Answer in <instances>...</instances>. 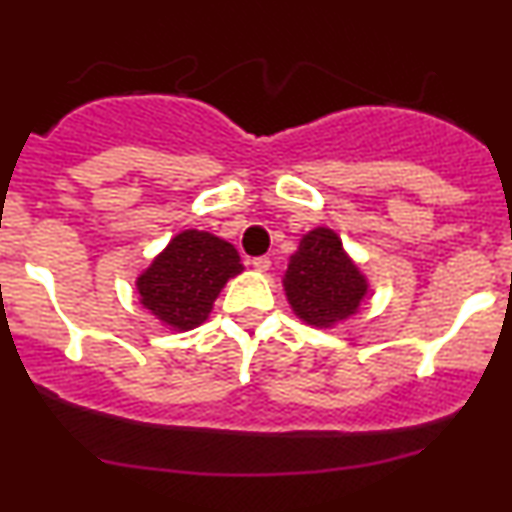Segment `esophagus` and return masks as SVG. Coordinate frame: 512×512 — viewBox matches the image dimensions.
<instances>
[{"label":"esophagus","instance_id":"34e87169","mask_svg":"<svg viewBox=\"0 0 512 512\" xmlns=\"http://www.w3.org/2000/svg\"><path fill=\"white\" fill-rule=\"evenodd\" d=\"M252 267L257 269V272H267L269 267H272V260H269L267 255H260V257H252Z\"/></svg>","mask_w":512,"mask_h":512}]
</instances>
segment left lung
<instances>
[{"label":"left lung","mask_w":512,"mask_h":512,"mask_svg":"<svg viewBox=\"0 0 512 512\" xmlns=\"http://www.w3.org/2000/svg\"><path fill=\"white\" fill-rule=\"evenodd\" d=\"M288 303L303 322L331 326L355 315L367 293V281L350 262L331 229H315L303 236L291 255L283 279Z\"/></svg>","instance_id":"left-lung-1"}]
</instances>
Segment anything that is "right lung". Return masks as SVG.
<instances>
[{
  "instance_id": "obj_1",
  "label": "right lung",
  "mask_w": 512,
  "mask_h": 512,
  "mask_svg": "<svg viewBox=\"0 0 512 512\" xmlns=\"http://www.w3.org/2000/svg\"><path fill=\"white\" fill-rule=\"evenodd\" d=\"M240 272L231 243L207 231H183L138 276L140 303L171 329H195L209 317L224 283Z\"/></svg>"
}]
</instances>
